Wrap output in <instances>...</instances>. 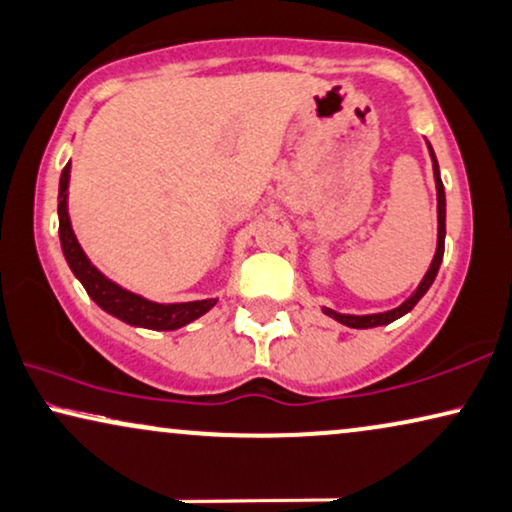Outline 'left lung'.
I'll list each match as a JSON object with an SVG mask.
<instances>
[{"instance_id":"left-lung-1","label":"left lung","mask_w":512,"mask_h":512,"mask_svg":"<svg viewBox=\"0 0 512 512\" xmlns=\"http://www.w3.org/2000/svg\"><path fill=\"white\" fill-rule=\"evenodd\" d=\"M430 150V157H433V171H435V185H437V251H435V258L433 263H430V270L426 272V277H423V282L418 284L416 294L407 298L400 308L395 310H388V313H378V315H341L336 313V310L331 308H324V315L334 317L336 322L345 324V327H353V329H371V327H383V324H390L395 322L397 317L407 315L414 305L421 301L423 294L430 289V284L435 282L437 277V270H440V263H442V256H444V232H447V225H444V218H447V202H444V185H442V178H440V167H437V159H435V152L433 148L428 145Z\"/></svg>"}]
</instances>
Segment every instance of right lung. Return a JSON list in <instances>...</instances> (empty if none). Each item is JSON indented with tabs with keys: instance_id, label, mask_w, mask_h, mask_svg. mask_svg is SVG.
<instances>
[{
	"instance_id": "add662e5",
	"label": "right lung",
	"mask_w": 512,
	"mask_h": 512,
	"mask_svg": "<svg viewBox=\"0 0 512 512\" xmlns=\"http://www.w3.org/2000/svg\"><path fill=\"white\" fill-rule=\"evenodd\" d=\"M68 183H70V164H65L61 174V188H58V235H61V247L65 261L75 272V277L84 284L86 294L101 305L105 313L115 315L131 327L155 329V331H171L181 329L185 324L197 320L204 313H209L216 305V298L207 301H192V303H152L148 298L131 294L108 277L101 275L89 258L79 247L75 232H72L70 216H68Z\"/></svg>"
}]
</instances>
